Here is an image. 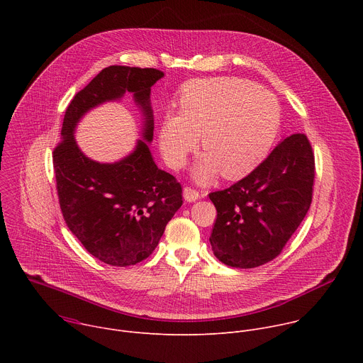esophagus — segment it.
I'll return each instance as SVG.
<instances>
[{
	"label": "esophagus",
	"instance_id": "obj_1",
	"mask_svg": "<svg viewBox=\"0 0 363 363\" xmlns=\"http://www.w3.org/2000/svg\"><path fill=\"white\" fill-rule=\"evenodd\" d=\"M199 196H201V195H199V192H198L196 189H194V188H191V186H185V188H184V198H185V201H188V202H195Z\"/></svg>",
	"mask_w": 363,
	"mask_h": 363
}]
</instances>
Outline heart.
Masks as SVG:
<instances>
[{
  "label": "heart",
  "mask_w": 363,
  "mask_h": 363,
  "mask_svg": "<svg viewBox=\"0 0 363 363\" xmlns=\"http://www.w3.org/2000/svg\"><path fill=\"white\" fill-rule=\"evenodd\" d=\"M280 125V105L269 90L240 77L196 79L182 86L178 115L164 118L160 143L168 164L179 168L201 138L205 155L195 181L210 184L220 172L240 179L264 161Z\"/></svg>",
  "instance_id": "1"
}]
</instances>
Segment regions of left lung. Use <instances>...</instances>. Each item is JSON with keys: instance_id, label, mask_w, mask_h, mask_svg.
<instances>
[{"instance_id": "obj_1", "label": "left lung", "mask_w": 363, "mask_h": 363, "mask_svg": "<svg viewBox=\"0 0 363 363\" xmlns=\"http://www.w3.org/2000/svg\"><path fill=\"white\" fill-rule=\"evenodd\" d=\"M315 155L308 139H283L251 174L210 194L217 220L214 255L230 267L254 269L276 258L304 220L313 195Z\"/></svg>"}]
</instances>
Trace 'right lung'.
Wrapping results in <instances>:
<instances>
[{"label": "right lung", "instance_id": "1", "mask_svg": "<svg viewBox=\"0 0 363 363\" xmlns=\"http://www.w3.org/2000/svg\"><path fill=\"white\" fill-rule=\"evenodd\" d=\"M164 73L157 69L109 66L67 106L62 140L53 152L63 218L83 247L100 262L126 267L157 248L167 224L182 205V186L160 169L149 150L153 138L150 87ZM134 93L144 118L143 140L126 159L100 164L79 150L74 139L78 121L105 101Z\"/></svg>", "mask_w": 363, "mask_h": 363}]
</instances>
